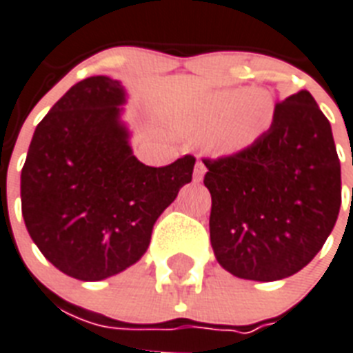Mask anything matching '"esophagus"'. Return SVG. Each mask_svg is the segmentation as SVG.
Masks as SVG:
<instances>
[{"label": "esophagus", "mask_w": 353, "mask_h": 353, "mask_svg": "<svg viewBox=\"0 0 353 353\" xmlns=\"http://www.w3.org/2000/svg\"><path fill=\"white\" fill-rule=\"evenodd\" d=\"M205 172H207V166H205L201 161H198V163H196V166H194V181L196 183L201 181L205 176Z\"/></svg>", "instance_id": "obj_1"}]
</instances>
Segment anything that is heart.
I'll return each instance as SVG.
<instances>
[{"instance_id":"b5f03b06","label":"heart","mask_w":353,"mask_h":353,"mask_svg":"<svg viewBox=\"0 0 353 353\" xmlns=\"http://www.w3.org/2000/svg\"><path fill=\"white\" fill-rule=\"evenodd\" d=\"M273 115L274 104L268 91L223 90L177 119L176 128L187 135L207 137L216 155H234L262 137Z\"/></svg>"}]
</instances>
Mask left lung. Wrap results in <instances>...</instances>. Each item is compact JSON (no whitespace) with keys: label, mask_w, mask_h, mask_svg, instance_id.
<instances>
[{"label":"left lung","mask_w":353,"mask_h":353,"mask_svg":"<svg viewBox=\"0 0 353 353\" xmlns=\"http://www.w3.org/2000/svg\"><path fill=\"white\" fill-rule=\"evenodd\" d=\"M210 243L238 279L273 282L323 249L341 209V163L328 119L306 90L274 106L251 148L203 159Z\"/></svg>","instance_id":"obj_1"}]
</instances>
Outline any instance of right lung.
<instances>
[{
    "label": "right lung",
    "instance_id": "right-lung-1",
    "mask_svg": "<svg viewBox=\"0 0 353 353\" xmlns=\"http://www.w3.org/2000/svg\"><path fill=\"white\" fill-rule=\"evenodd\" d=\"M119 80L74 84L36 126L21 170V214L62 273L97 282L141 260L163 210L192 181L194 159L146 166L122 122Z\"/></svg>",
    "mask_w": 353,
    "mask_h": 353
}]
</instances>
